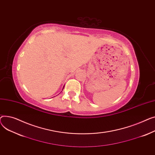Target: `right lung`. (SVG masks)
Wrapping results in <instances>:
<instances>
[{
    "label": "right lung",
    "mask_w": 155,
    "mask_h": 155,
    "mask_svg": "<svg viewBox=\"0 0 155 155\" xmlns=\"http://www.w3.org/2000/svg\"><path fill=\"white\" fill-rule=\"evenodd\" d=\"M63 89H64V87H63Z\"/></svg>",
    "instance_id": "right-lung-1"
}]
</instances>
